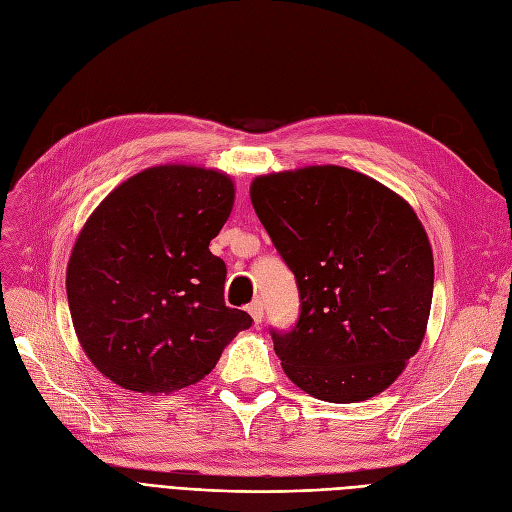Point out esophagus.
<instances>
[{"instance_id":"obj_1","label":"esophagus","mask_w":512,"mask_h":512,"mask_svg":"<svg viewBox=\"0 0 512 512\" xmlns=\"http://www.w3.org/2000/svg\"><path fill=\"white\" fill-rule=\"evenodd\" d=\"M248 311H250L252 320H254L256 324H260V322H262V317H264V307H262V303H260V301L250 303V305H248Z\"/></svg>"}]
</instances>
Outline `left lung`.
Listing matches in <instances>:
<instances>
[{
    "instance_id": "obj_1",
    "label": "left lung",
    "mask_w": 512,
    "mask_h": 512,
    "mask_svg": "<svg viewBox=\"0 0 512 512\" xmlns=\"http://www.w3.org/2000/svg\"><path fill=\"white\" fill-rule=\"evenodd\" d=\"M250 197L301 296L294 328L271 330L286 375L328 402L381 394L430 317L434 258L413 207L337 165L260 175Z\"/></svg>"
}]
</instances>
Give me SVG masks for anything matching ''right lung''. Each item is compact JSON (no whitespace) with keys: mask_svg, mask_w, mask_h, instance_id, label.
Returning <instances> with one entry per match:
<instances>
[{"mask_svg":"<svg viewBox=\"0 0 512 512\" xmlns=\"http://www.w3.org/2000/svg\"><path fill=\"white\" fill-rule=\"evenodd\" d=\"M235 184L195 165L150 167L93 211L67 264L78 341L101 375L142 394L201 381L252 317L224 305L226 264L209 252Z\"/></svg>","mask_w":512,"mask_h":512,"instance_id":"add662e5","label":"right lung"}]
</instances>
